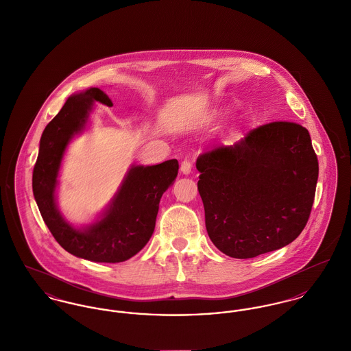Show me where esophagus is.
<instances>
[{"label":"esophagus","mask_w":351,"mask_h":351,"mask_svg":"<svg viewBox=\"0 0 351 351\" xmlns=\"http://www.w3.org/2000/svg\"><path fill=\"white\" fill-rule=\"evenodd\" d=\"M181 171H182L184 174H190V171H191V164H190V161L184 160V161L181 162Z\"/></svg>","instance_id":"obj_1"}]
</instances>
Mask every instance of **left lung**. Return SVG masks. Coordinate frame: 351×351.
<instances>
[{"label": "left lung", "instance_id": "left-lung-1", "mask_svg": "<svg viewBox=\"0 0 351 351\" xmlns=\"http://www.w3.org/2000/svg\"><path fill=\"white\" fill-rule=\"evenodd\" d=\"M195 166L211 242L246 259L293 242L308 221L318 158L307 129L276 121L232 146L202 153Z\"/></svg>", "mask_w": 351, "mask_h": 351}]
</instances>
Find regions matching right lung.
<instances>
[{"instance_id":"add662e5","label":"right lung","mask_w":351,"mask_h":351,"mask_svg":"<svg viewBox=\"0 0 351 351\" xmlns=\"http://www.w3.org/2000/svg\"><path fill=\"white\" fill-rule=\"evenodd\" d=\"M94 101L113 106L98 88L73 94L45 128L33 169V194L47 229L73 256L93 262L117 263L136 256L156 228L161 197L178 174V161L132 166L104 217L85 229L68 223L56 204L58 170L65 149L89 117Z\"/></svg>"}]
</instances>
